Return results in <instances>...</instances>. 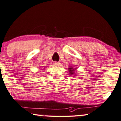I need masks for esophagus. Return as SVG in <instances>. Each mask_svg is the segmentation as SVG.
I'll list each match as a JSON object with an SVG mask.
<instances>
[{"mask_svg": "<svg viewBox=\"0 0 121 121\" xmlns=\"http://www.w3.org/2000/svg\"><path fill=\"white\" fill-rule=\"evenodd\" d=\"M54 65L55 66H59L60 65V62H56V61H55V62H54Z\"/></svg>", "mask_w": 121, "mask_h": 121, "instance_id": "obj_1", "label": "esophagus"}]
</instances>
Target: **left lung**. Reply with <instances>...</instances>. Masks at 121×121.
I'll use <instances>...</instances> for the list:
<instances>
[{"label": "left lung", "instance_id": "obj_1", "mask_svg": "<svg viewBox=\"0 0 121 121\" xmlns=\"http://www.w3.org/2000/svg\"><path fill=\"white\" fill-rule=\"evenodd\" d=\"M68 69H69L68 70L69 71V73H71V74H73L75 72V71H74V69H73V68H72V67L68 68Z\"/></svg>", "mask_w": 121, "mask_h": 121}]
</instances>
